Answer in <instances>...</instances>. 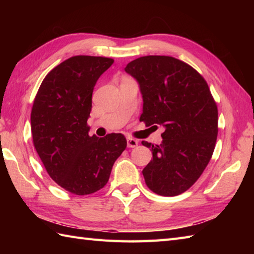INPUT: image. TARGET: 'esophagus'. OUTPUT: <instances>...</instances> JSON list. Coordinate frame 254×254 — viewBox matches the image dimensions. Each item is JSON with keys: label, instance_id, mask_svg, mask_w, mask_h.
<instances>
[{"label": "esophagus", "instance_id": "esophagus-1", "mask_svg": "<svg viewBox=\"0 0 254 254\" xmlns=\"http://www.w3.org/2000/svg\"><path fill=\"white\" fill-rule=\"evenodd\" d=\"M127 147H128V148L136 147V146H137V144H138L137 139H135V138H132V137H127Z\"/></svg>", "mask_w": 254, "mask_h": 254}]
</instances>
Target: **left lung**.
I'll return each mask as SVG.
<instances>
[{"label":"left lung","mask_w":254,"mask_h":254,"mask_svg":"<svg viewBox=\"0 0 254 254\" xmlns=\"http://www.w3.org/2000/svg\"><path fill=\"white\" fill-rule=\"evenodd\" d=\"M124 69L137 80L143 96L139 121L165 127L160 145L142 142L153 153L143 169L145 183L159 195H179L212 158L218 133L216 102L202 75L176 58L141 57Z\"/></svg>","instance_id":"8db88e82"}]
</instances>
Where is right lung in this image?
Wrapping results in <instances>:
<instances>
[{
	"instance_id": "1",
	"label": "right lung",
	"mask_w": 254,
	"mask_h": 254,
	"mask_svg": "<svg viewBox=\"0 0 254 254\" xmlns=\"http://www.w3.org/2000/svg\"><path fill=\"white\" fill-rule=\"evenodd\" d=\"M113 63L104 57L75 56L42 80L32 105L34 146L51 179L64 190L87 195L104 188L127 147L121 133L90 136L87 120L97 80Z\"/></svg>"
}]
</instances>
